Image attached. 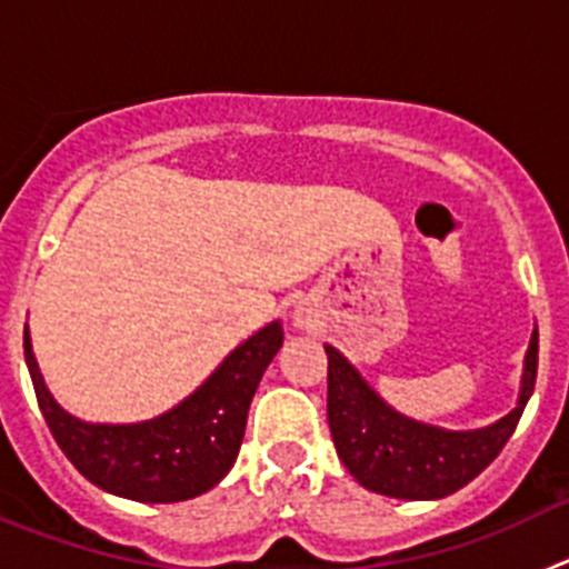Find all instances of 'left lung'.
I'll return each instance as SVG.
<instances>
[{
    "label": "left lung",
    "instance_id": "left-lung-1",
    "mask_svg": "<svg viewBox=\"0 0 569 569\" xmlns=\"http://www.w3.org/2000/svg\"><path fill=\"white\" fill-rule=\"evenodd\" d=\"M328 353V421L336 453L367 490L393 499H445L461 490L501 453L525 413L539 373V330L525 359L519 405L485 430L450 433L405 419L365 385L353 365L325 345Z\"/></svg>",
    "mask_w": 569,
    "mask_h": 569
}]
</instances>
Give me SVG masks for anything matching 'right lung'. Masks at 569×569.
I'll return each mask as SVG.
<instances>
[{"label":"right lung","mask_w":569,"mask_h":569,"mask_svg":"<svg viewBox=\"0 0 569 569\" xmlns=\"http://www.w3.org/2000/svg\"><path fill=\"white\" fill-rule=\"evenodd\" d=\"M281 339V325L273 321L236 347L182 405L142 425H84L64 413L44 387L28 328L24 361L50 433L90 485L122 499L170 505L202 496L228 476L244 439L256 387Z\"/></svg>","instance_id":"obj_1"}]
</instances>
